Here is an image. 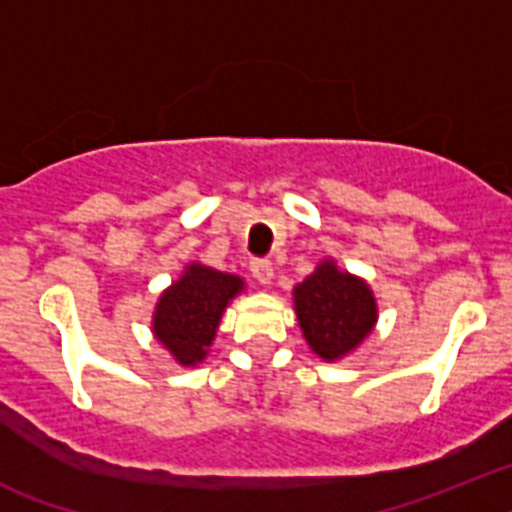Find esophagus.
Here are the masks:
<instances>
[{
    "mask_svg": "<svg viewBox=\"0 0 512 512\" xmlns=\"http://www.w3.org/2000/svg\"><path fill=\"white\" fill-rule=\"evenodd\" d=\"M250 270H252V275H255L257 281L262 283V286H268L270 281H273V262L270 260H252L250 262Z\"/></svg>",
    "mask_w": 512,
    "mask_h": 512,
    "instance_id": "1",
    "label": "esophagus"
}]
</instances>
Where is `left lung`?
I'll return each instance as SVG.
<instances>
[{
    "mask_svg": "<svg viewBox=\"0 0 512 512\" xmlns=\"http://www.w3.org/2000/svg\"><path fill=\"white\" fill-rule=\"evenodd\" d=\"M293 304L306 342L324 361L358 348L376 322V301L366 283L340 273L332 262H322L296 286Z\"/></svg>",
    "mask_w": 512,
    "mask_h": 512,
    "instance_id": "obj_1",
    "label": "left lung"
}]
</instances>
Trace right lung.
Instances as JSON below:
<instances>
[{
    "instance_id": "add662e5",
    "label": "right lung",
    "mask_w": 512,
    "mask_h": 512,
    "mask_svg": "<svg viewBox=\"0 0 512 512\" xmlns=\"http://www.w3.org/2000/svg\"><path fill=\"white\" fill-rule=\"evenodd\" d=\"M242 278L206 265H190L180 281L162 293L154 314V335L182 366H195L208 353L226 304L242 291Z\"/></svg>"
}]
</instances>
